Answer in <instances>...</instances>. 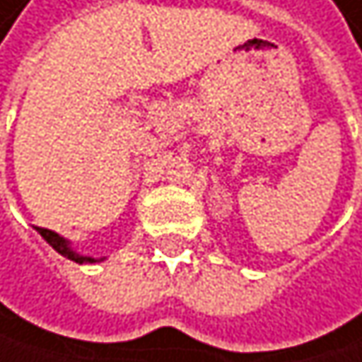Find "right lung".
<instances>
[{"instance_id":"right-lung-1","label":"right lung","mask_w":362,"mask_h":362,"mask_svg":"<svg viewBox=\"0 0 362 362\" xmlns=\"http://www.w3.org/2000/svg\"><path fill=\"white\" fill-rule=\"evenodd\" d=\"M38 232H40V236L58 252V254H62V256H66L69 260H76V262H95V258H88V256H80V254H76L71 247H69V243L62 239V236H58L56 232H52V230H47V228H36Z\"/></svg>"}]
</instances>
